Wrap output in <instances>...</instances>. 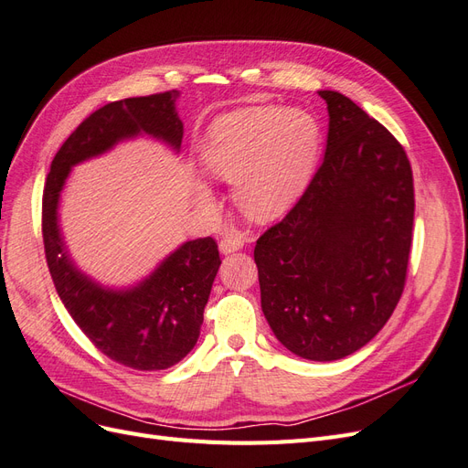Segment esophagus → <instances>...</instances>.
I'll list each match as a JSON object with an SVG mask.
<instances>
[{
  "label": "esophagus",
  "mask_w": 468,
  "mask_h": 468,
  "mask_svg": "<svg viewBox=\"0 0 468 468\" xmlns=\"http://www.w3.org/2000/svg\"><path fill=\"white\" fill-rule=\"evenodd\" d=\"M243 245H245L243 235L237 233V231H231V233H228V235L221 239L219 250L223 254H229V252H235V250H240V249H243Z\"/></svg>",
  "instance_id": "esophagus-1"
}]
</instances>
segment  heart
Here are the masks:
<instances>
[{"label": "heart", "mask_w": 468, "mask_h": 468, "mask_svg": "<svg viewBox=\"0 0 468 468\" xmlns=\"http://www.w3.org/2000/svg\"><path fill=\"white\" fill-rule=\"evenodd\" d=\"M321 152V126L297 107H250L218 118L200 147L206 171L231 183L233 198L254 219L288 209L313 176ZM204 206L214 204L206 185L196 188Z\"/></svg>", "instance_id": "b5f03b06"}]
</instances>
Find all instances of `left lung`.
I'll use <instances>...</instances> for the list:
<instances>
[{"label": "left lung", "instance_id": "8db88e82", "mask_svg": "<svg viewBox=\"0 0 468 468\" xmlns=\"http://www.w3.org/2000/svg\"><path fill=\"white\" fill-rule=\"evenodd\" d=\"M326 101L319 171L254 247L261 303L299 357L335 361L366 346L393 314L412 245L414 183L402 145L338 91Z\"/></svg>", "mask_w": 468, "mask_h": 468}]
</instances>
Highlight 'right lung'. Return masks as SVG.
Returning a JSON list of instances; mask_svg holds the SVG:
<instances>
[{
  "instance_id": "1",
  "label": "right lung",
  "mask_w": 468,
  "mask_h": 468,
  "mask_svg": "<svg viewBox=\"0 0 468 468\" xmlns=\"http://www.w3.org/2000/svg\"><path fill=\"white\" fill-rule=\"evenodd\" d=\"M176 99L173 89L109 102L87 116L58 149L42 194L44 252L59 299L104 356L140 371L167 369L198 342L221 264L216 240H186L140 283L126 290L102 288L71 261L59 233L58 204L71 167L107 154L118 142L145 133L178 152L185 130Z\"/></svg>"
}]
</instances>
